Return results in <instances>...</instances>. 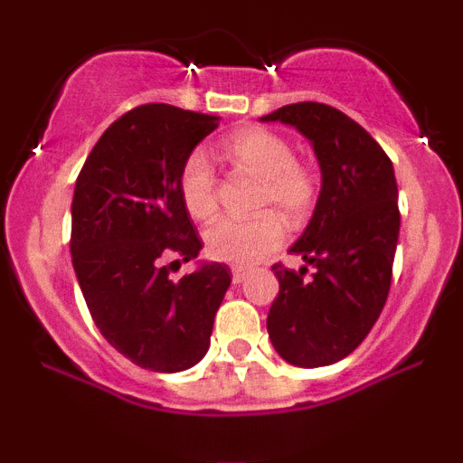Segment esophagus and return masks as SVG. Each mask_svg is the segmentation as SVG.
<instances>
[{"label": "esophagus", "instance_id": "1", "mask_svg": "<svg viewBox=\"0 0 463 463\" xmlns=\"http://www.w3.org/2000/svg\"><path fill=\"white\" fill-rule=\"evenodd\" d=\"M246 276H248L246 268H232V283L235 285L243 283V280H246Z\"/></svg>", "mask_w": 463, "mask_h": 463}]
</instances>
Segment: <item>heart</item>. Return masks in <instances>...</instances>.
<instances>
[{
	"mask_svg": "<svg viewBox=\"0 0 463 463\" xmlns=\"http://www.w3.org/2000/svg\"><path fill=\"white\" fill-rule=\"evenodd\" d=\"M226 158L261 178L257 206H276L291 224H300L320 198V176L311 165L300 163L285 137L265 128H243L222 146ZM178 191L184 209L195 220H211L217 213V189L211 165L200 152L189 154L180 167ZM285 226L279 213L263 211L250 220H220L204 232L206 254L215 261L252 265L283 243Z\"/></svg>",
	"mask_w": 463,
	"mask_h": 463,
	"instance_id": "1",
	"label": "heart"
}]
</instances>
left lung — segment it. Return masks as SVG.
Masks as SVG:
<instances>
[{"label": "left lung", "mask_w": 463, "mask_h": 463, "mask_svg": "<svg viewBox=\"0 0 463 463\" xmlns=\"http://www.w3.org/2000/svg\"><path fill=\"white\" fill-rule=\"evenodd\" d=\"M261 119L298 128L322 169L316 211L289 250L313 274L272 265L280 289L269 339L298 368L337 364L364 342L390 294L401 228L394 167L368 130L328 104H287Z\"/></svg>", "instance_id": "8db88e82"}]
</instances>
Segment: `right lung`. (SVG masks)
Segmentation results:
<instances>
[{"instance_id": "right-lung-1", "label": "right lung", "mask_w": 463, "mask_h": 463, "mask_svg": "<svg viewBox=\"0 0 463 463\" xmlns=\"http://www.w3.org/2000/svg\"><path fill=\"white\" fill-rule=\"evenodd\" d=\"M220 117L143 104L106 128L71 202L80 289L106 342L139 368L183 372L204 357L231 285L224 263L169 279L202 239L180 200V167Z\"/></svg>"}]
</instances>
